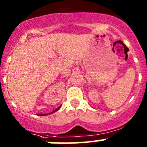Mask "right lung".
<instances>
[{"mask_svg":"<svg viewBox=\"0 0 147 147\" xmlns=\"http://www.w3.org/2000/svg\"><path fill=\"white\" fill-rule=\"evenodd\" d=\"M61 106H60V107H58V108H56L55 110H54V111H53V112H51V113H49V114H38V115H40V116H47V115H48V114H52V113H54L55 112H56V111L59 110V109H60Z\"/></svg>","mask_w":147,"mask_h":147,"instance_id":"1","label":"right lung"}]
</instances>
